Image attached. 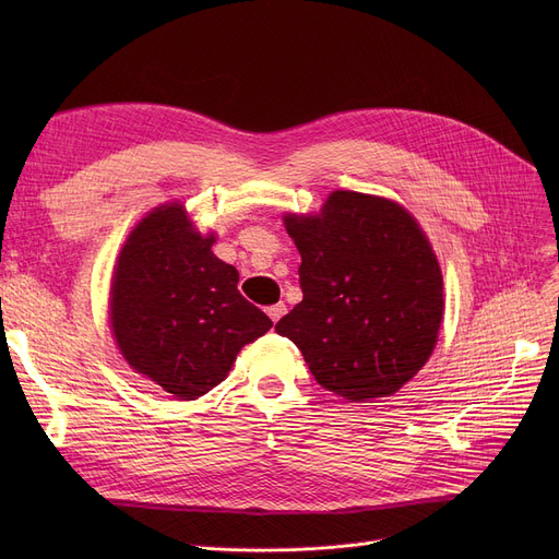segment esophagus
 <instances>
[{
    "label": "esophagus",
    "mask_w": 559,
    "mask_h": 559,
    "mask_svg": "<svg viewBox=\"0 0 559 559\" xmlns=\"http://www.w3.org/2000/svg\"><path fill=\"white\" fill-rule=\"evenodd\" d=\"M285 312H287V306H285V304H274V306L267 308V314H270V319L274 321V324H276V321H278Z\"/></svg>",
    "instance_id": "34e87169"
}]
</instances>
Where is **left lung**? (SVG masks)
Returning a JSON list of instances; mask_svg holds the SVG:
<instances>
[{"label": "left lung", "mask_w": 559, "mask_h": 559, "mask_svg": "<svg viewBox=\"0 0 559 559\" xmlns=\"http://www.w3.org/2000/svg\"><path fill=\"white\" fill-rule=\"evenodd\" d=\"M304 299L276 333L317 383L354 403L392 396L430 358L444 314L442 270L399 203L337 190L319 215H287Z\"/></svg>", "instance_id": "1"}]
</instances>
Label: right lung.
<instances>
[{
	"mask_svg": "<svg viewBox=\"0 0 559 559\" xmlns=\"http://www.w3.org/2000/svg\"><path fill=\"white\" fill-rule=\"evenodd\" d=\"M192 228L183 205L146 215L117 258L110 324L127 362L179 399L226 378L240 348L274 324L238 289L240 274Z\"/></svg>",
	"mask_w": 559,
	"mask_h": 559,
	"instance_id": "right-lung-1",
	"label": "right lung"
}]
</instances>
